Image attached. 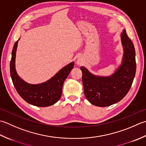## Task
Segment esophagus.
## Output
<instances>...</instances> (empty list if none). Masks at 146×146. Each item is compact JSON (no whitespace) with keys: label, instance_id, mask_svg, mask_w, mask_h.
Listing matches in <instances>:
<instances>
[{"label":"esophagus","instance_id":"1","mask_svg":"<svg viewBox=\"0 0 146 146\" xmlns=\"http://www.w3.org/2000/svg\"><path fill=\"white\" fill-rule=\"evenodd\" d=\"M77 64L78 65H82L83 64V60L81 58H78L77 60Z\"/></svg>","mask_w":146,"mask_h":146}]
</instances>
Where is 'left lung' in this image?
Instances as JSON below:
<instances>
[{
	"instance_id": "1",
	"label": "left lung",
	"mask_w": 146,
	"mask_h": 146,
	"mask_svg": "<svg viewBox=\"0 0 146 146\" xmlns=\"http://www.w3.org/2000/svg\"><path fill=\"white\" fill-rule=\"evenodd\" d=\"M123 48L121 64L115 72L109 76H99L81 67L82 81L86 98L93 105L108 106L120 102L131 88L136 71L135 52L125 29L121 33Z\"/></svg>"
}]
</instances>
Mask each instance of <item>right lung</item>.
Wrapping results in <instances>:
<instances>
[{
	"mask_svg": "<svg viewBox=\"0 0 146 146\" xmlns=\"http://www.w3.org/2000/svg\"><path fill=\"white\" fill-rule=\"evenodd\" d=\"M19 40L14 43L10 62L11 76L17 92L24 100L32 105L46 107L54 105L60 100L63 84L73 69L74 62L62 68L48 81L37 84H29L21 78L16 70L15 62Z\"/></svg>",
	"mask_w": 146,
	"mask_h": 146,
	"instance_id": "add662e5",
	"label": "right lung"
}]
</instances>
